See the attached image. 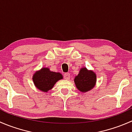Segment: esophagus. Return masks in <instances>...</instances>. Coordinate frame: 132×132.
<instances>
[{
  "instance_id": "34e87169",
  "label": "esophagus",
  "mask_w": 132,
  "mask_h": 132,
  "mask_svg": "<svg viewBox=\"0 0 132 132\" xmlns=\"http://www.w3.org/2000/svg\"><path fill=\"white\" fill-rule=\"evenodd\" d=\"M64 78L66 80H70V74L69 73H65L64 75Z\"/></svg>"
}]
</instances>
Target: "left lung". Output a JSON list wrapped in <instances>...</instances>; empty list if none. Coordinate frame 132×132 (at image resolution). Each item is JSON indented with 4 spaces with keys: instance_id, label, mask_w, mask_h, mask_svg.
I'll return each instance as SVG.
<instances>
[{
    "instance_id": "1",
    "label": "left lung",
    "mask_w": 132,
    "mask_h": 132,
    "mask_svg": "<svg viewBox=\"0 0 132 132\" xmlns=\"http://www.w3.org/2000/svg\"><path fill=\"white\" fill-rule=\"evenodd\" d=\"M74 82L78 91L87 93L96 86V74L93 70H88L85 67L82 68L78 74L75 77Z\"/></svg>"
}]
</instances>
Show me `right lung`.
Masks as SVG:
<instances>
[{"label": "right lung", "mask_w": 132, "mask_h": 132, "mask_svg": "<svg viewBox=\"0 0 132 132\" xmlns=\"http://www.w3.org/2000/svg\"><path fill=\"white\" fill-rule=\"evenodd\" d=\"M62 74L50 71L48 68H42L36 71L32 76V81L37 89L47 93L53 88L57 81L62 79Z\"/></svg>", "instance_id": "add662e5"}]
</instances>
